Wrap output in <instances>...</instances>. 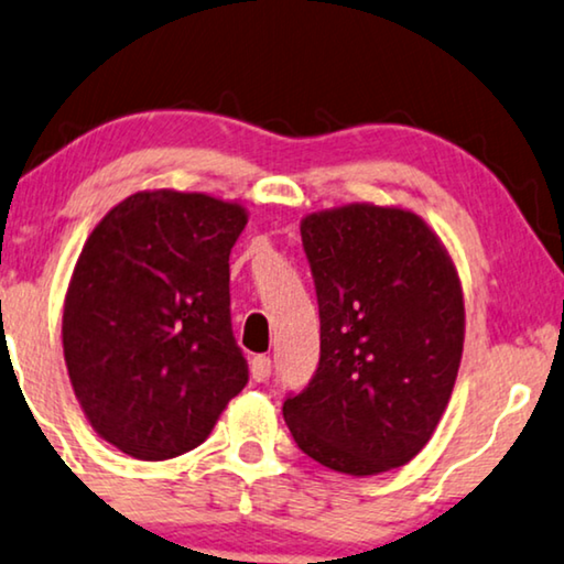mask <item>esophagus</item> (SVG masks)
<instances>
[{"label":"esophagus","mask_w":564,"mask_h":564,"mask_svg":"<svg viewBox=\"0 0 564 564\" xmlns=\"http://www.w3.org/2000/svg\"><path fill=\"white\" fill-rule=\"evenodd\" d=\"M272 373V358L269 356H254L251 358V379L264 383Z\"/></svg>","instance_id":"obj_1"}]
</instances>
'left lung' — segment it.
<instances>
[{
  "label": "left lung",
  "mask_w": 564,
  "mask_h": 564,
  "mask_svg": "<svg viewBox=\"0 0 564 564\" xmlns=\"http://www.w3.org/2000/svg\"><path fill=\"white\" fill-rule=\"evenodd\" d=\"M302 249L321 313V361L284 422L325 468L377 476L435 432L463 356L458 272L420 216L354 203L307 216Z\"/></svg>",
  "instance_id": "8db88e82"
}]
</instances>
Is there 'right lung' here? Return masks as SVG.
Wrapping results in <instances>:
<instances>
[{"mask_svg": "<svg viewBox=\"0 0 564 564\" xmlns=\"http://www.w3.org/2000/svg\"><path fill=\"white\" fill-rule=\"evenodd\" d=\"M247 214L203 193H134L88 236L63 310V354L88 422L121 453L198 447L247 387L228 254Z\"/></svg>", "mask_w": 564, "mask_h": 564, "instance_id": "obj_1", "label": "right lung"}]
</instances>
